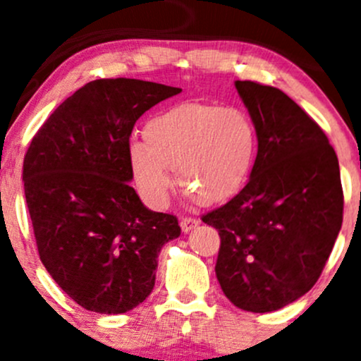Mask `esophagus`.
<instances>
[{"label":"esophagus","instance_id":"esophagus-1","mask_svg":"<svg viewBox=\"0 0 361 361\" xmlns=\"http://www.w3.org/2000/svg\"><path fill=\"white\" fill-rule=\"evenodd\" d=\"M198 222L197 219H193V217H185V219H181V222H180V226H181V231H183V233L186 234V233H190V231H193L195 227L198 226Z\"/></svg>","mask_w":361,"mask_h":361}]
</instances>
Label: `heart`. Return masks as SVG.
<instances>
[{
    "instance_id": "obj_1",
    "label": "heart",
    "mask_w": 361,
    "mask_h": 361,
    "mask_svg": "<svg viewBox=\"0 0 361 361\" xmlns=\"http://www.w3.org/2000/svg\"><path fill=\"white\" fill-rule=\"evenodd\" d=\"M144 142L130 144L128 163L151 205H166L175 171L178 186L202 205L233 198L250 178L258 130L241 109L185 103L152 117Z\"/></svg>"
}]
</instances>
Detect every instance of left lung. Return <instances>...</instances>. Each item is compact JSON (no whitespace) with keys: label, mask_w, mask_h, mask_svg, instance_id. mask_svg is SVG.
Masks as SVG:
<instances>
[{"label":"left lung","mask_w":361,"mask_h":361,"mask_svg":"<svg viewBox=\"0 0 361 361\" xmlns=\"http://www.w3.org/2000/svg\"><path fill=\"white\" fill-rule=\"evenodd\" d=\"M235 90L258 130L250 181L202 221L221 235L215 275L235 307L271 312L314 287L343 224L338 156L322 128L283 91Z\"/></svg>","instance_id":"8db88e82"}]
</instances>
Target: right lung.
<instances>
[{
	"mask_svg": "<svg viewBox=\"0 0 361 361\" xmlns=\"http://www.w3.org/2000/svg\"><path fill=\"white\" fill-rule=\"evenodd\" d=\"M151 81L97 80L54 110L23 159V186L45 270L81 307L123 314L154 288L157 255L181 234L128 181V137L149 109L180 93Z\"/></svg>",
	"mask_w": 361,
	"mask_h": 361,
	"instance_id": "1",
	"label": "right lung"
}]
</instances>
